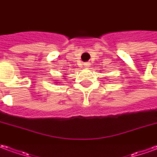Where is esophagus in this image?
<instances>
[{
  "label": "esophagus",
  "mask_w": 157,
  "mask_h": 157,
  "mask_svg": "<svg viewBox=\"0 0 157 157\" xmlns=\"http://www.w3.org/2000/svg\"><path fill=\"white\" fill-rule=\"evenodd\" d=\"M89 63H85V66H86V67H89Z\"/></svg>",
  "instance_id": "esophagus-1"
}]
</instances>
